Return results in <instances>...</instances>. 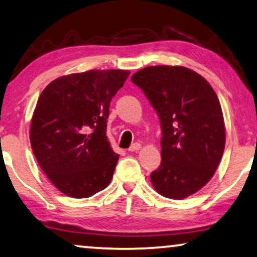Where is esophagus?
<instances>
[{
    "mask_svg": "<svg viewBox=\"0 0 257 257\" xmlns=\"http://www.w3.org/2000/svg\"><path fill=\"white\" fill-rule=\"evenodd\" d=\"M141 149V144L140 143H134L132 144V147L129 148V151H132V153H134V151H137Z\"/></svg>",
    "mask_w": 257,
    "mask_h": 257,
    "instance_id": "34e87169",
    "label": "esophagus"
}]
</instances>
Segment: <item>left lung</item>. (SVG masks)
Here are the masks:
<instances>
[{
    "mask_svg": "<svg viewBox=\"0 0 257 257\" xmlns=\"http://www.w3.org/2000/svg\"><path fill=\"white\" fill-rule=\"evenodd\" d=\"M160 117L162 162L150 179L158 193L184 199L214 175L225 149L226 130L211 85L184 66L144 67L132 77Z\"/></svg>",
    "mask_w": 257,
    "mask_h": 257,
    "instance_id": "left-lung-1",
    "label": "left lung"
}]
</instances>
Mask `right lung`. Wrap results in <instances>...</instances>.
<instances>
[{
	"label": "right lung",
	"mask_w": 257,
	"mask_h": 257,
	"mask_svg": "<svg viewBox=\"0 0 257 257\" xmlns=\"http://www.w3.org/2000/svg\"><path fill=\"white\" fill-rule=\"evenodd\" d=\"M129 71L91 70L50 82L32 115L30 142L43 172L60 192L92 197L113 178L118 155L106 136L113 96Z\"/></svg>",
	"instance_id": "right-lung-1"
}]
</instances>
